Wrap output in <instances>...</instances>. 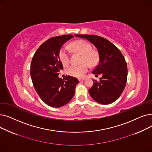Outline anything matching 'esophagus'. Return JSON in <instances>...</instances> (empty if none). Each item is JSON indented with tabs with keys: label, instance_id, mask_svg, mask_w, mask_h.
<instances>
[{
	"label": "esophagus",
	"instance_id": "esophagus-1",
	"mask_svg": "<svg viewBox=\"0 0 152 152\" xmlns=\"http://www.w3.org/2000/svg\"><path fill=\"white\" fill-rule=\"evenodd\" d=\"M85 80V78H81V79H79V81L82 82V81H84Z\"/></svg>",
	"mask_w": 152,
	"mask_h": 152
}]
</instances>
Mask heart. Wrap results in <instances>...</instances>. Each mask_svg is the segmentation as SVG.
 <instances>
[{
  "label": "heart",
  "mask_w": 152,
  "mask_h": 152,
  "mask_svg": "<svg viewBox=\"0 0 152 152\" xmlns=\"http://www.w3.org/2000/svg\"><path fill=\"white\" fill-rule=\"evenodd\" d=\"M70 47L74 52L82 54L80 66H71L66 70L67 74L72 77L82 78L89 70V66H95L98 61L97 53L91 49V46L87 41L80 39L72 42ZM59 57L64 66H67L70 63V55L68 50L62 47L59 53Z\"/></svg>",
  "instance_id": "heart-1"
}]
</instances>
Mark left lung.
Segmentation results:
<instances>
[{
    "mask_svg": "<svg viewBox=\"0 0 152 152\" xmlns=\"http://www.w3.org/2000/svg\"><path fill=\"white\" fill-rule=\"evenodd\" d=\"M88 40L97 49L98 62L92 72L98 77L102 74L99 81L93 80L88 91L96 102L108 104L118 99L124 91L127 82V67L124 57L120 50L104 38L97 35L76 34Z\"/></svg>",
    "mask_w": 152,
    "mask_h": 152,
    "instance_id": "obj_1",
    "label": "left lung"
}]
</instances>
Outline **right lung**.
Instances as JSON below:
<instances>
[{
	"label": "right lung",
	"instance_id": "obj_1",
	"mask_svg": "<svg viewBox=\"0 0 152 152\" xmlns=\"http://www.w3.org/2000/svg\"><path fill=\"white\" fill-rule=\"evenodd\" d=\"M72 34L57 36L48 39L35 52L31 63L30 75L34 89L46 104L59 107L68 103L75 95L78 79L68 75L59 78L63 69L59 53Z\"/></svg>",
	"mask_w": 152,
	"mask_h": 152
}]
</instances>
